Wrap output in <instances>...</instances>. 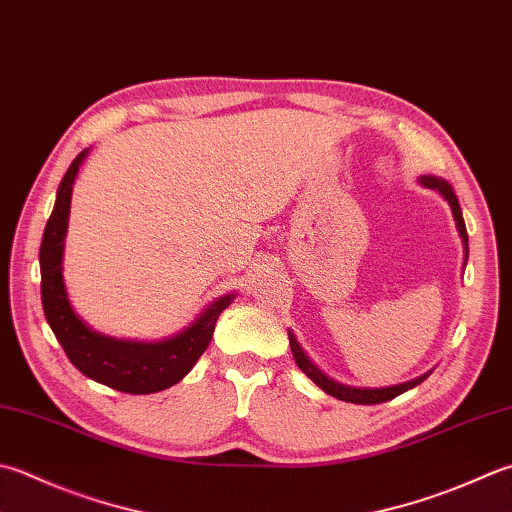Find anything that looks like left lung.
Instances as JSON below:
<instances>
[{
	"mask_svg": "<svg viewBox=\"0 0 512 512\" xmlns=\"http://www.w3.org/2000/svg\"><path fill=\"white\" fill-rule=\"evenodd\" d=\"M422 184H424L426 188L439 190V193H442V195L446 197V202L450 204V210H453V217H455V222H457L459 235H462L464 248H466V253H468V233H466V224H464L462 208H459V202H457V197H455V193H453V188H450V184L444 182V179H437V177H422ZM466 257H468V255H466ZM288 339H290V350H293V357H295L297 366L302 368L304 373H306L310 379H313V382H315L319 388L324 390V393L333 395V397H337V399H342V402H350V404H382V402H390V399H395L397 395L406 393V390L415 388L417 384H422L424 379L428 377V375L417 377V379H413V382H406V384H399V386H390V388H375V390H370V388H350V386L333 382V379L326 377V375L322 373V370H319L313 362H310V359L306 357V353L302 350V346H299V342H297L293 333H288Z\"/></svg>",
	"mask_w": 512,
	"mask_h": 512,
	"instance_id": "8db88e82",
	"label": "left lung"
}]
</instances>
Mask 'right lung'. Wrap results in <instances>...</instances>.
<instances>
[{
    "mask_svg": "<svg viewBox=\"0 0 512 512\" xmlns=\"http://www.w3.org/2000/svg\"><path fill=\"white\" fill-rule=\"evenodd\" d=\"M86 153L88 150H82L73 159L62 184L57 188L55 208L48 217L42 248H39L42 306L46 322L53 328L57 342L62 344L66 357L79 373L130 395L159 393V390L182 382L188 375V370L195 366L197 359L208 348L210 339H213L217 317L222 315V310L230 306L235 297L226 295L217 299L197 317L193 326H188L184 333L175 335L173 339H166V342H124V339H113L90 330L70 306L62 277L70 195H73V182Z\"/></svg>",
    "mask_w": 512,
    "mask_h": 512,
    "instance_id": "obj_1",
    "label": "right lung"
}]
</instances>
